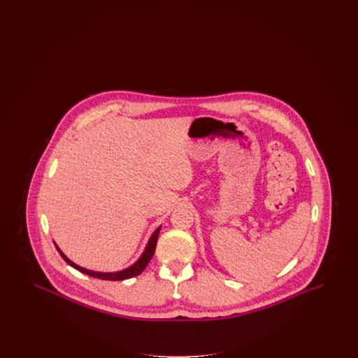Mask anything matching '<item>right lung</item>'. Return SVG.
<instances>
[{"label":"right lung","instance_id":"right-lung-1","mask_svg":"<svg viewBox=\"0 0 358 358\" xmlns=\"http://www.w3.org/2000/svg\"><path fill=\"white\" fill-rule=\"evenodd\" d=\"M159 231H161V225L154 231L153 235L150 236L148 244H146V247H145V250H143V252L141 254V256L136 259V262H134L131 266H129V267H126V268H123V270H120V271H114V273H101V271H92V270L85 268V267H80L79 264L73 263L71 259H69L67 256L64 255V252L57 247V244H56L55 241H53V243H55V245H56L59 254H60L62 257L69 263L71 267H73L75 270L85 273V275L98 278V279H103V280H124V279L134 278V276L139 275V273H142V271L146 268L148 263H149L150 259L153 257L154 251H155V245H157V240H158V235H159Z\"/></svg>","mask_w":358,"mask_h":358}]
</instances>
